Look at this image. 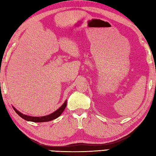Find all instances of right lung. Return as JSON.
Masks as SVG:
<instances>
[{
    "label": "right lung",
    "mask_w": 156,
    "mask_h": 156,
    "mask_svg": "<svg viewBox=\"0 0 156 156\" xmlns=\"http://www.w3.org/2000/svg\"><path fill=\"white\" fill-rule=\"evenodd\" d=\"M66 105H67V101H66L64 102V103L63 104L61 107H59L58 110H56L55 112H52V113H51L50 115L43 116V117H31V116L26 115L23 114V113H21V112L18 111L14 107H12L16 113H17L21 118L25 119V120L28 121L35 122H41L50 121L54 120V119L59 117V116H60L61 114L63 112V111H64V109L66 108Z\"/></svg>",
    "instance_id": "1"
}]
</instances>
